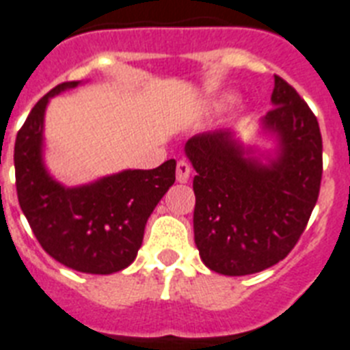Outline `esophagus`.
<instances>
[{
    "mask_svg": "<svg viewBox=\"0 0 350 350\" xmlns=\"http://www.w3.org/2000/svg\"><path fill=\"white\" fill-rule=\"evenodd\" d=\"M190 174H192V167H190L189 161H178V165H176V180L180 181V183H187L190 180Z\"/></svg>",
    "mask_w": 350,
    "mask_h": 350,
    "instance_id": "1",
    "label": "esophagus"
}]
</instances>
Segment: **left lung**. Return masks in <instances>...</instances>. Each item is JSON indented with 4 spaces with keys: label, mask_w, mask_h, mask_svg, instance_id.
Masks as SVG:
<instances>
[{
    "label": "left lung",
    "mask_w": 350,
    "mask_h": 350,
    "mask_svg": "<svg viewBox=\"0 0 350 350\" xmlns=\"http://www.w3.org/2000/svg\"><path fill=\"white\" fill-rule=\"evenodd\" d=\"M264 129L277 135V158L260 163L232 131L192 136L185 152L196 169L194 241L215 273H258L288 257L308 226L322 181L317 116L275 75Z\"/></svg>",
    "instance_id": "1"
}]
</instances>
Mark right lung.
Wrapping results in <instances>:
<instances>
[{
  "mask_svg": "<svg viewBox=\"0 0 350 350\" xmlns=\"http://www.w3.org/2000/svg\"><path fill=\"white\" fill-rule=\"evenodd\" d=\"M79 82H62L32 107L14 146L16 189L23 214L50 257L68 268L109 275L127 268L144 241L149 215L176 181V161L150 170H124L66 189L42 163L48 100Z\"/></svg>",
  "mask_w": 350,
  "mask_h": 350,
  "instance_id": "obj_1",
  "label": "right lung"
}]
</instances>
